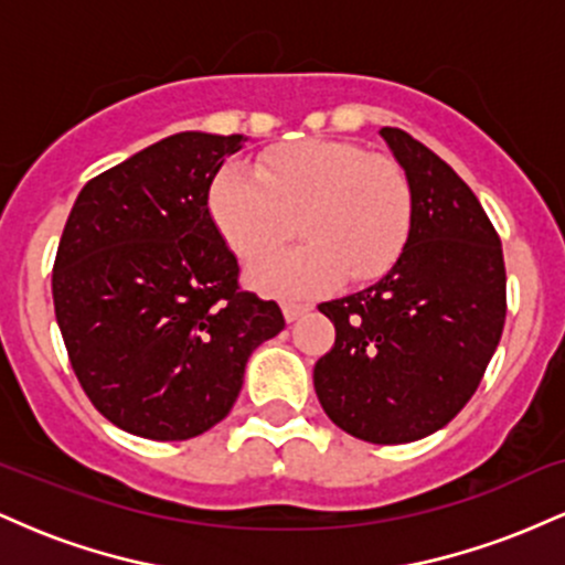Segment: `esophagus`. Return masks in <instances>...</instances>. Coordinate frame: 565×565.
Listing matches in <instances>:
<instances>
[{
  "instance_id": "esophagus-1",
  "label": "esophagus",
  "mask_w": 565,
  "mask_h": 565,
  "mask_svg": "<svg viewBox=\"0 0 565 565\" xmlns=\"http://www.w3.org/2000/svg\"><path fill=\"white\" fill-rule=\"evenodd\" d=\"M284 319H287L289 323H295L297 319H302L305 313H308V305H297V302H284Z\"/></svg>"
}]
</instances>
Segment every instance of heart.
<instances>
[{
  "mask_svg": "<svg viewBox=\"0 0 565 565\" xmlns=\"http://www.w3.org/2000/svg\"><path fill=\"white\" fill-rule=\"evenodd\" d=\"M206 210L228 249L255 260L291 233L305 244L252 265L257 289L313 297L374 281L404 255L414 225V191L398 161L348 140H302L268 151L255 172L220 167Z\"/></svg>",
  "mask_w": 565,
  "mask_h": 565,
  "instance_id": "b5f03b06",
  "label": "heart"
}]
</instances>
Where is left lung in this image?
Segmentation results:
<instances>
[{
    "instance_id": "1",
    "label": "left lung",
    "mask_w": 565,
    "mask_h": 565,
    "mask_svg": "<svg viewBox=\"0 0 565 565\" xmlns=\"http://www.w3.org/2000/svg\"><path fill=\"white\" fill-rule=\"evenodd\" d=\"M380 135L412 183V236L377 284L319 305L337 337L313 385L350 436L408 444L449 425L481 385L504 329L508 276L468 183L404 129Z\"/></svg>"
}]
</instances>
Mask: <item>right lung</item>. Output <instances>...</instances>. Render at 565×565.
I'll list each match as a JSON object with an SVG mask.
<instances>
[{
	"label": "right lung",
	"instance_id": "1",
	"mask_svg": "<svg viewBox=\"0 0 565 565\" xmlns=\"http://www.w3.org/2000/svg\"><path fill=\"white\" fill-rule=\"evenodd\" d=\"M242 135L178 132L89 180L53 265L55 319L108 423L185 440L231 412L246 359L281 308L238 287L206 191Z\"/></svg>",
	"mask_w": 565,
	"mask_h": 565
}]
</instances>
